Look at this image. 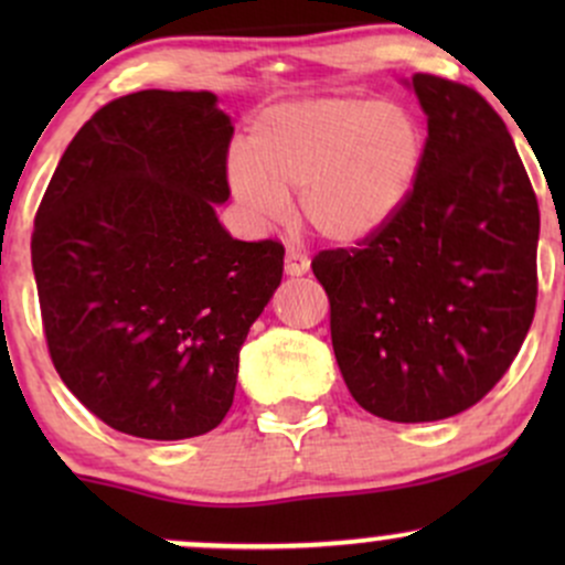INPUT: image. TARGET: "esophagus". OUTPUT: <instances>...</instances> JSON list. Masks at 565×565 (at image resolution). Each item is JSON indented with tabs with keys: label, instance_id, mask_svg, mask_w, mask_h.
Listing matches in <instances>:
<instances>
[{
	"label": "esophagus",
	"instance_id": "obj_1",
	"mask_svg": "<svg viewBox=\"0 0 565 565\" xmlns=\"http://www.w3.org/2000/svg\"><path fill=\"white\" fill-rule=\"evenodd\" d=\"M284 270H287V276H305L310 270L308 255H302L300 249L289 246L287 257H284Z\"/></svg>",
	"mask_w": 565,
	"mask_h": 565
}]
</instances>
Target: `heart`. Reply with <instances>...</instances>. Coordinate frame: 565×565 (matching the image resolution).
Segmentation results:
<instances>
[{"label":"heart","instance_id":"obj_1","mask_svg":"<svg viewBox=\"0 0 565 565\" xmlns=\"http://www.w3.org/2000/svg\"><path fill=\"white\" fill-rule=\"evenodd\" d=\"M249 153H231L233 199L255 223L287 217V193L321 238L359 244L404 210L425 161V129L406 106L319 97L263 111Z\"/></svg>","mask_w":565,"mask_h":565}]
</instances>
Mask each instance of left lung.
I'll return each mask as SVG.
<instances>
[{"label": "left lung", "instance_id": "left-lung-1", "mask_svg": "<svg viewBox=\"0 0 565 565\" xmlns=\"http://www.w3.org/2000/svg\"><path fill=\"white\" fill-rule=\"evenodd\" d=\"M427 114L417 185L380 233L310 268L350 395L391 423L476 406L536 310L540 206L502 116L468 84L414 74Z\"/></svg>", "mask_w": 565, "mask_h": 565}]
</instances>
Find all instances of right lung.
<instances>
[{"mask_svg": "<svg viewBox=\"0 0 565 565\" xmlns=\"http://www.w3.org/2000/svg\"><path fill=\"white\" fill-rule=\"evenodd\" d=\"M231 119L212 93L142 89L68 142L31 233L50 359L97 419L148 440L204 436L233 404L238 350L284 246L238 242Z\"/></svg>", "mask_w": 565, "mask_h": 565, "instance_id": "right-lung-1", "label": "right lung"}]
</instances>
